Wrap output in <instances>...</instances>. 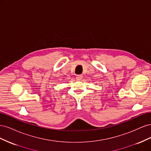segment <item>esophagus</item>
I'll use <instances>...</instances> for the list:
<instances>
[{
  "label": "esophagus",
  "mask_w": 151,
  "mask_h": 151,
  "mask_svg": "<svg viewBox=\"0 0 151 151\" xmlns=\"http://www.w3.org/2000/svg\"><path fill=\"white\" fill-rule=\"evenodd\" d=\"M83 75H77L76 76V79L77 81H80L82 79H83Z\"/></svg>",
  "instance_id": "1"
}]
</instances>
